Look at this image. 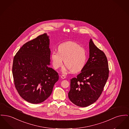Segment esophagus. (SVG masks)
<instances>
[{
	"label": "esophagus",
	"instance_id": "34e87169",
	"mask_svg": "<svg viewBox=\"0 0 129 129\" xmlns=\"http://www.w3.org/2000/svg\"><path fill=\"white\" fill-rule=\"evenodd\" d=\"M61 78L62 79H65L66 78V76H64V75H62V76H61Z\"/></svg>",
	"mask_w": 129,
	"mask_h": 129
}]
</instances>
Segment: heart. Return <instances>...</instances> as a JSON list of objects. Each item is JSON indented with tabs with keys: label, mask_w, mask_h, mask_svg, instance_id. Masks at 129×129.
I'll use <instances>...</instances> for the list:
<instances>
[{
	"label": "heart",
	"mask_w": 129,
	"mask_h": 129,
	"mask_svg": "<svg viewBox=\"0 0 129 129\" xmlns=\"http://www.w3.org/2000/svg\"><path fill=\"white\" fill-rule=\"evenodd\" d=\"M87 58L86 50L73 41L61 43L57 47V52L53 51L51 54V59L54 68L61 67L64 59L65 68L74 73L80 72L84 68Z\"/></svg>",
	"instance_id": "heart-1"
}]
</instances>
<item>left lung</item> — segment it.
Wrapping results in <instances>:
<instances>
[{"instance_id":"left-lung-1","label":"left lung","mask_w":129,"mask_h":129,"mask_svg":"<svg viewBox=\"0 0 129 129\" xmlns=\"http://www.w3.org/2000/svg\"><path fill=\"white\" fill-rule=\"evenodd\" d=\"M108 63L104 53L89 42V58L81 73L71 79L69 99L76 105L89 106L100 96L109 77Z\"/></svg>"}]
</instances>
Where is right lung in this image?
I'll return each mask as SVG.
<instances>
[{"label": "right lung", "instance_id": "add662e5", "mask_svg": "<svg viewBox=\"0 0 129 129\" xmlns=\"http://www.w3.org/2000/svg\"><path fill=\"white\" fill-rule=\"evenodd\" d=\"M50 39L47 34L24 44L16 53L12 72L20 96L32 104L44 101L58 80V73L50 65Z\"/></svg>", "mask_w": 129, "mask_h": 129}]
</instances>
